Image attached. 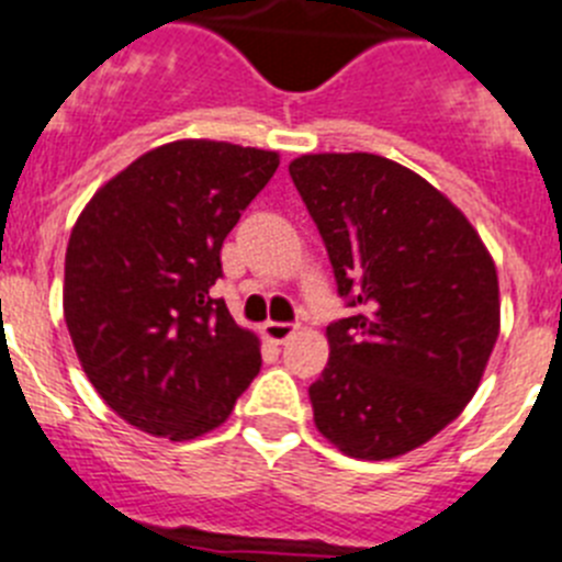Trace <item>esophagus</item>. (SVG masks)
<instances>
[{
  "label": "esophagus",
  "instance_id": "1",
  "mask_svg": "<svg viewBox=\"0 0 562 562\" xmlns=\"http://www.w3.org/2000/svg\"><path fill=\"white\" fill-rule=\"evenodd\" d=\"M293 333H296V325H288V322H266V325H262V336L274 344L288 341Z\"/></svg>",
  "mask_w": 562,
  "mask_h": 562
}]
</instances>
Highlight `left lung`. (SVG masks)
I'll return each mask as SVG.
<instances>
[{"label": "left lung", "mask_w": 562, "mask_h": 562, "mask_svg": "<svg viewBox=\"0 0 562 562\" xmlns=\"http://www.w3.org/2000/svg\"><path fill=\"white\" fill-rule=\"evenodd\" d=\"M352 313L327 327L313 423L352 459L414 451L462 414L502 327L479 232L423 176L375 154L288 165Z\"/></svg>", "instance_id": "left-lung-1"}]
</instances>
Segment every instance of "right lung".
Masks as SVG:
<instances>
[{
  "instance_id": "1",
  "label": "right lung",
  "mask_w": 562,
  "mask_h": 562,
  "mask_svg": "<svg viewBox=\"0 0 562 562\" xmlns=\"http://www.w3.org/2000/svg\"><path fill=\"white\" fill-rule=\"evenodd\" d=\"M277 168L274 150L179 139L131 161L75 221L64 318L86 378L139 431L201 437L260 372V341L212 285L226 235Z\"/></svg>"
}]
</instances>
